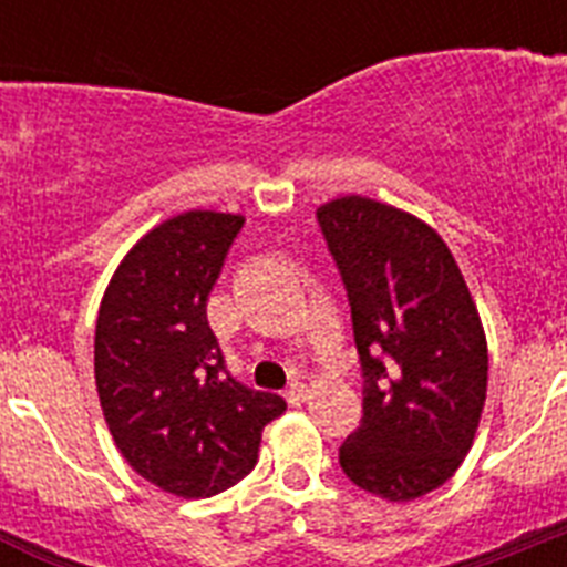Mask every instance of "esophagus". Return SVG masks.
<instances>
[{
	"label": "esophagus",
	"mask_w": 567,
	"mask_h": 567,
	"mask_svg": "<svg viewBox=\"0 0 567 567\" xmlns=\"http://www.w3.org/2000/svg\"><path fill=\"white\" fill-rule=\"evenodd\" d=\"M307 394H309V385H307V383H300V380H295V383L287 389V400H289V403H292V405L303 403V400H307Z\"/></svg>",
	"instance_id": "esophagus-1"
}]
</instances>
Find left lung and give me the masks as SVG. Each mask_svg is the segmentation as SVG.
I'll use <instances>...</instances> for the list:
<instances>
[{
	"label": "left lung",
	"mask_w": 567,
	"mask_h": 567,
	"mask_svg": "<svg viewBox=\"0 0 567 567\" xmlns=\"http://www.w3.org/2000/svg\"><path fill=\"white\" fill-rule=\"evenodd\" d=\"M363 365V420L340 445L358 488L409 503L440 488L477 437L488 343L452 249L405 209L343 195L318 209Z\"/></svg>",
	"instance_id": "8db88e82"
}]
</instances>
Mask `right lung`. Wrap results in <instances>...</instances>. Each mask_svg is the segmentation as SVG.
<instances>
[{
	"label": "right lung",
	"mask_w": 567,
	"mask_h": 567,
	"mask_svg": "<svg viewBox=\"0 0 567 567\" xmlns=\"http://www.w3.org/2000/svg\"><path fill=\"white\" fill-rule=\"evenodd\" d=\"M244 215L189 209L135 240L104 289L96 392L115 449L155 488L204 499L258 463L278 394L224 372L207 298Z\"/></svg>",
	"instance_id": "1"
}]
</instances>
